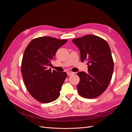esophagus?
<instances>
[{
  "label": "esophagus",
  "mask_w": 132,
  "mask_h": 132,
  "mask_svg": "<svg viewBox=\"0 0 132 132\" xmlns=\"http://www.w3.org/2000/svg\"><path fill=\"white\" fill-rule=\"evenodd\" d=\"M67 74L68 75H72L74 74V73L72 72H71V71H68V72H67Z\"/></svg>",
  "instance_id": "obj_1"
}]
</instances>
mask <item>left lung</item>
Here are the masks:
<instances>
[{
    "label": "left lung",
    "mask_w": 132,
    "mask_h": 132,
    "mask_svg": "<svg viewBox=\"0 0 132 132\" xmlns=\"http://www.w3.org/2000/svg\"><path fill=\"white\" fill-rule=\"evenodd\" d=\"M72 42L80 51L81 61L88 60V73H78L80 79L78 93L83 97L96 98L105 92L112 78L114 63L109 45L104 39L93 35Z\"/></svg>",
    "instance_id": "1"
}]
</instances>
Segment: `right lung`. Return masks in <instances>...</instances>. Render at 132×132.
Segmentation results:
<instances>
[{"label":"right lung","instance_id":"add662e5","mask_svg":"<svg viewBox=\"0 0 132 132\" xmlns=\"http://www.w3.org/2000/svg\"><path fill=\"white\" fill-rule=\"evenodd\" d=\"M67 42L51 37L32 39L24 52L21 73L24 85L37 101L47 103L56 100L67 77L65 72L48 68L58 48Z\"/></svg>","mask_w":132,"mask_h":132}]
</instances>
